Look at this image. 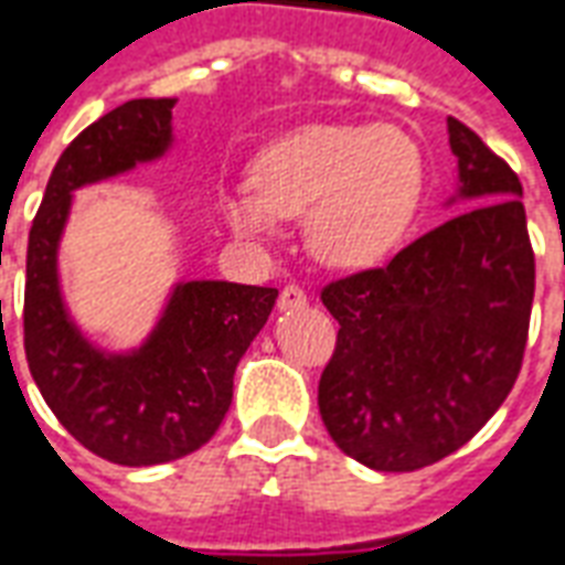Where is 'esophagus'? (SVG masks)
<instances>
[{
	"label": "esophagus",
	"mask_w": 565,
	"mask_h": 565,
	"mask_svg": "<svg viewBox=\"0 0 565 565\" xmlns=\"http://www.w3.org/2000/svg\"><path fill=\"white\" fill-rule=\"evenodd\" d=\"M302 305H308V294H305L299 284H287L281 290V296H278V308H281V311H296V308H302Z\"/></svg>",
	"instance_id": "obj_1"
}]
</instances>
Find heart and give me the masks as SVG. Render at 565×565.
Instances as JSON below:
<instances>
[{
	"instance_id": "heart-1",
	"label": "heart",
	"mask_w": 565,
	"mask_h": 565,
	"mask_svg": "<svg viewBox=\"0 0 565 565\" xmlns=\"http://www.w3.org/2000/svg\"><path fill=\"white\" fill-rule=\"evenodd\" d=\"M425 154L395 125H311L263 149L254 185L224 191L242 236H271L278 218L308 215V245L341 269L374 266L419 215Z\"/></svg>"
}]
</instances>
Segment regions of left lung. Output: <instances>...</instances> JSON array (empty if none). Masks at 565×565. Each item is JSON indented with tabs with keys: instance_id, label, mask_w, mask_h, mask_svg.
Segmentation results:
<instances>
[{
	"instance_id": "1",
	"label": "left lung",
	"mask_w": 565,
	"mask_h": 565,
	"mask_svg": "<svg viewBox=\"0 0 565 565\" xmlns=\"http://www.w3.org/2000/svg\"><path fill=\"white\" fill-rule=\"evenodd\" d=\"M449 146L473 209L320 294L338 320L320 416L341 452L383 473L461 449L512 392L527 347L536 260L521 179L452 116Z\"/></svg>"
}]
</instances>
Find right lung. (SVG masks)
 Segmentation results:
<instances>
[{"label": "right lung", "instance_id": "1", "mask_svg": "<svg viewBox=\"0 0 565 565\" xmlns=\"http://www.w3.org/2000/svg\"><path fill=\"white\" fill-rule=\"evenodd\" d=\"M177 98H134L83 128L50 173L29 230L23 347L35 386L104 461H177L212 440L233 401V374L278 290L230 281L179 284L140 350L110 356L92 347L62 305L56 248L71 191L152 161L170 146Z\"/></svg>", "mask_w": 565, "mask_h": 565}]
</instances>
